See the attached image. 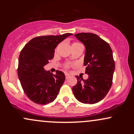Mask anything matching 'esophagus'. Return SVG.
I'll use <instances>...</instances> for the list:
<instances>
[{"label":"esophagus","instance_id":"1","mask_svg":"<svg viewBox=\"0 0 134 134\" xmlns=\"http://www.w3.org/2000/svg\"><path fill=\"white\" fill-rule=\"evenodd\" d=\"M70 77V74H67V73H65V78H66V79H69Z\"/></svg>","mask_w":134,"mask_h":134}]
</instances>
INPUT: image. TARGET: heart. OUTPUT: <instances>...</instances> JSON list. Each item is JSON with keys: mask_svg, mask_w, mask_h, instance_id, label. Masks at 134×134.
<instances>
[{"mask_svg": "<svg viewBox=\"0 0 134 134\" xmlns=\"http://www.w3.org/2000/svg\"><path fill=\"white\" fill-rule=\"evenodd\" d=\"M73 44H79V43H74ZM69 66H70V65H69V64H67V65H66V67H69Z\"/></svg>", "mask_w": 134, "mask_h": 134, "instance_id": "obj_1", "label": "heart"}]
</instances>
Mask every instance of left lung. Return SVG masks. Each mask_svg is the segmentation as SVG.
<instances>
[{
    "label": "left lung",
    "mask_w": 134,
    "mask_h": 134,
    "mask_svg": "<svg viewBox=\"0 0 134 134\" xmlns=\"http://www.w3.org/2000/svg\"><path fill=\"white\" fill-rule=\"evenodd\" d=\"M86 47L84 65L88 78L76 76L77 83L72 87L75 98L85 104H94L105 97L111 88L115 70L113 52L107 42L90 33L74 35Z\"/></svg>",
    "instance_id": "8db88e82"
}]
</instances>
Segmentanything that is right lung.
Wrapping results in <instances>:
<instances>
[{
  "label": "right lung",
  "mask_w": 134,
  "mask_h": 134,
  "mask_svg": "<svg viewBox=\"0 0 134 134\" xmlns=\"http://www.w3.org/2000/svg\"><path fill=\"white\" fill-rule=\"evenodd\" d=\"M73 34L34 38L24 46L19 57L18 74L24 93L40 104H47L56 99L65 79L64 73L57 70L54 75L45 70L44 65L53 57L60 43Z\"/></svg>",
  "instance_id": "obj_1"
}]
</instances>
